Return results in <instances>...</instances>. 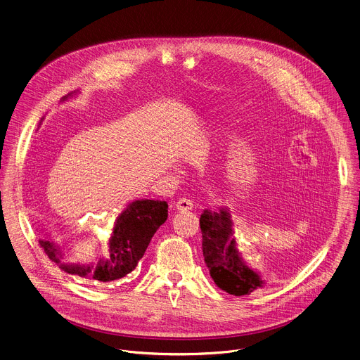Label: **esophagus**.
Segmentation results:
<instances>
[{"mask_svg":"<svg viewBox=\"0 0 360 360\" xmlns=\"http://www.w3.org/2000/svg\"><path fill=\"white\" fill-rule=\"evenodd\" d=\"M175 207H176L178 212H189V210L193 209V203H192V200H189L186 198H182L175 203Z\"/></svg>","mask_w":360,"mask_h":360,"instance_id":"esophagus-1","label":"esophagus"}]
</instances>
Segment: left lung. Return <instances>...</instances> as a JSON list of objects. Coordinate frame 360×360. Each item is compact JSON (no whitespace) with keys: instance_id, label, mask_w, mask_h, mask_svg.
Returning a JSON list of instances; mask_svg holds the SVG:
<instances>
[{"instance_id":"left-lung-1","label":"left lung","mask_w":360,"mask_h":360,"mask_svg":"<svg viewBox=\"0 0 360 360\" xmlns=\"http://www.w3.org/2000/svg\"><path fill=\"white\" fill-rule=\"evenodd\" d=\"M200 228L205 262L217 287L235 296L266 287V280L246 263L236 246L228 207L222 206L218 212L206 209L200 216Z\"/></svg>"}]
</instances>
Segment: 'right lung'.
Segmentation results:
<instances>
[{"label":"right lung","mask_w":360,"mask_h":360,"mask_svg":"<svg viewBox=\"0 0 360 360\" xmlns=\"http://www.w3.org/2000/svg\"><path fill=\"white\" fill-rule=\"evenodd\" d=\"M79 93L72 91L64 96L61 101H67ZM167 202L138 199L128 203L114 221L112 232L108 238V253L100 257L98 262L89 264L67 262L64 243L47 239H40L39 243L49 259L63 271L97 283H110L125 277L136 269L153 235L167 221Z\"/></svg>","instance_id":"add662e5"}]
</instances>
